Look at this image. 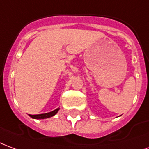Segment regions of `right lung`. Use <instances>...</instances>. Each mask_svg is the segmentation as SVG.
<instances>
[{
    "mask_svg": "<svg viewBox=\"0 0 149 149\" xmlns=\"http://www.w3.org/2000/svg\"><path fill=\"white\" fill-rule=\"evenodd\" d=\"M59 110V108H57L55 110L50 112V113H42V114H37V115H30V117L33 119H46V118H49L51 117H53L55 115L58 111Z\"/></svg>",
    "mask_w": 149,
    "mask_h": 149,
    "instance_id": "1",
    "label": "right lung"
}]
</instances>
